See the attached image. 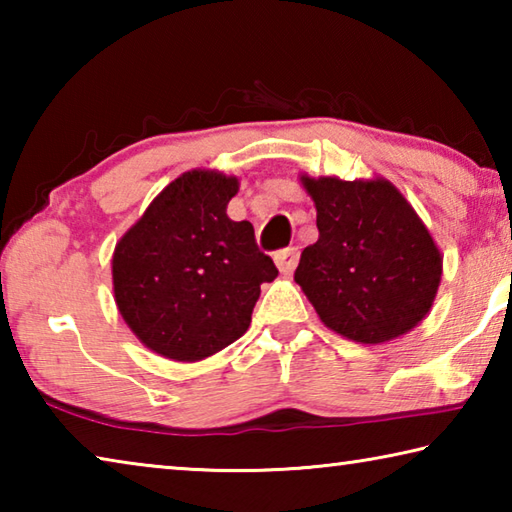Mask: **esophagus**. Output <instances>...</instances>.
I'll list each match as a JSON object with an SVG mask.
<instances>
[{"mask_svg":"<svg viewBox=\"0 0 512 512\" xmlns=\"http://www.w3.org/2000/svg\"><path fill=\"white\" fill-rule=\"evenodd\" d=\"M298 259H300L298 248H284V250H280V253H275L277 271L284 273V275L293 273V268L298 266Z\"/></svg>","mask_w":512,"mask_h":512,"instance_id":"esophagus-1","label":"esophagus"}]
</instances>
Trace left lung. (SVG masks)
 Returning <instances> with one entry per match:
<instances>
[{
  "instance_id": "1",
  "label": "left lung",
  "mask_w": 512,
  "mask_h": 512,
  "mask_svg": "<svg viewBox=\"0 0 512 512\" xmlns=\"http://www.w3.org/2000/svg\"><path fill=\"white\" fill-rule=\"evenodd\" d=\"M318 241L300 255L293 280L320 323L354 343L381 345L427 318L443 277V255L391 180L307 176Z\"/></svg>"
}]
</instances>
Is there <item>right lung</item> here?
<instances>
[{
  "label": "right lung",
  "mask_w": 512,
  "mask_h": 512,
  "mask_svg": "<svg viewBox=\"0 0 512 512\" xmlns=\"http://www.w3.org/2000/svg\"><path fill=\"white\" fill-rule=\"evenodd\" d=\"M239 178L192 169L162 189L117 241L112 291L121 318L151 352L194 363L246 334L273 259L228 203Z\"/></svg>",
  "instance_id": "add662e5"
}]
</instances>
